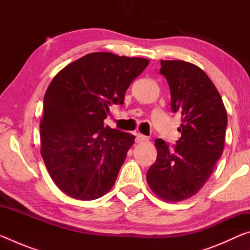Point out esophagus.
Instances as JSON below:
<instances>
[{"instance_id": "esophagus-1", "label": "esophagus", "mask_w": 250, "mask_h": 250, "mask_svg": "<svg viewBox=\"0 0 250 250\" xmlns=\"http://www.w3.org/2000/svg\"><path fill=\"white\" fill-rule=\"evenodd\" d=\"M149 140V138L146 137V135H143L141 133H138L137 134V139H135V141H137L138 143H141V142H146Z\"/></svg>"}]
</instances>
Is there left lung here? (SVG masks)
Returning <instances> with one entry per match:
<instances>
[{"instance_id": "obj_1", "label": "left lung", "mask_w": 250, "mask_h": 250, "mask_svg": "<svg viewBox=\"0 0 250 250\" xmlns=\"http://www.w3.org/2000/svg\"><path fill=\"white\" fill-rule=\"evenodd\" d=\"M160 73L171 90V108L181 116V138L174 150L155 140L158 156L146 173L156 196L181 202L200 191L213 173L225 146L227 112L204 70L184 61H161Z\"/></svg>"}]
</instances>
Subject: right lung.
I'll list each match as a JSON object with an SVG mask.
<instances>
[{"label":"right lung","mask_w":250,"mask_h":250,"mask_svg":"<svg viewBox=\"0 0 250 250\" xmlns=\"http://www.w3.org/2000/svg\"><path fill=\"white\" fill-rule=\"evenodd\" d=\"M150 61L91 53L62 68L44 97L41 154L62 193L80 201L107 194L135 137L104 120L109 104H124L130 83Z\"/></svg>","instance_id":"right-lung-1"}]
</instances>
